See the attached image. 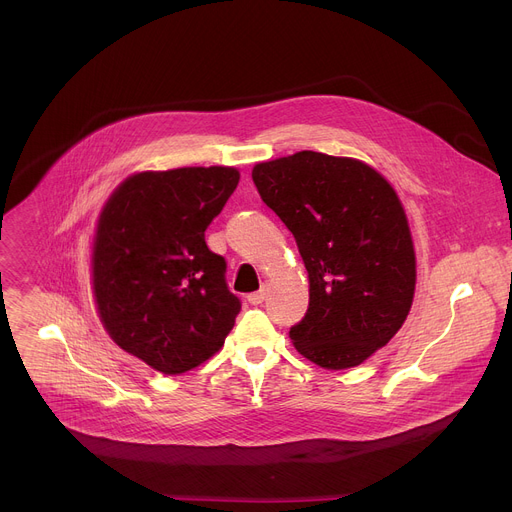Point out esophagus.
<instances>
[{"instance_id": "1", "label": "esophagus", "mask_w": 512, "mask_h": 512, "mask_svg": "<svg viewBox=\"0 0 512 512\" xmlns=\"http://www.w3.org/2000/svg\"><path fill=\"white\" fill-rule=\"evenodd\" d=\"M263 300H265V288H263V290H259V292L249 294V304H253V306L263 304Z\"/></svg>"}]
</instances>
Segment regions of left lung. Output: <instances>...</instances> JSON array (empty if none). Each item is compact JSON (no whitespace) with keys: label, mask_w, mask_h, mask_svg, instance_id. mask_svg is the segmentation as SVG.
<instances>
[{"label":"left lung","mask_w":512,"mask_h":512,"mask_svg":"<svg viewBox=\"0 0 512 512\" xmlns=\"http://www.w3.org/2000/svg\"><path fill=\"white\" fill-rule=\"evenodd\" d=\"M251 175L308 271L294 347L324 369L363 363L400 331L414 298V245L394 188L363 161L314 151L257 163Z\"/></svg>","instance_id":"obj_1"}]
</instances>
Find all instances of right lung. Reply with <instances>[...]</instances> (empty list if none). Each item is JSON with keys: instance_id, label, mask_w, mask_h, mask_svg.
Wrapping results in <instances>:
<instances>
[{"instance_id": "obj_1", "label": "right lung", "mask_w": 512, "mask_h": 512, "mask_svg": "<svg viewBox=\"0 0 512 512\" xmlns=\"http://www.w3.org/2000/svg\"><path fill=\"white\" fill-rule=\"evenodd\" d=\"M235 167H179L126 177L102 208L91 284L112 341L167 376L222 349L241 312L224 257L204 232L239 185Z\"/></svg>"}]
</instances>
